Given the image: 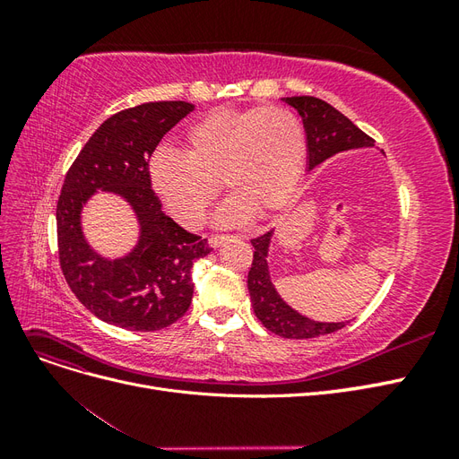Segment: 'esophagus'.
I'll return each instance as SVG.
<instances>
[{
  "mask_svg": "<svg viewBox=\"0 0 459 459\" xmlns=\"http://www.w3.org/2000/svg\"><path fill=\"white\" fill-rule=\"evenodd\" d=\"M224 241H228V235H211V238H208V243H211V247H220L221 243Z\"/></svg>",
  "mask_w": 459,
  "mask_h": 459,
  "instance_id": "1",
  "label": "esophagus"
}]
</instances>
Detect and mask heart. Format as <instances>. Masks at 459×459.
<instances>
[{"mask_svg":"<svg viewBox=\"0 0 459 459\" xmlns=\"http://www.w3.org/2000/svg\"><path fill=\"white\" fill-rule=\"evenodd\" d=\"M184 152H152L151 189L179 224L199 228L220 179L231 197L216 220L233 226L285 203L307 160V132L283 107L218 108L187 128Z\"/></svg>","mask_w":459,"mask_h":459,"instance_id":"heart-1","label":"heart"}]
</instances>
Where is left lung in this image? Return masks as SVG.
Listing matches in <instances>:
<instances>
[{"instance_id": "left-lung-1", "label": "left lung", "mask_w": 459, "mask_h": 459, "mask_svg": "<svg viewBox=\"0 0 459 459\" xmlns=\"http://www.w3.org/2000/svg\"><path fill=\"white\" fill-rule=\"evenodd\" d=\"M283 101L299 110L302 117L304 130H307L308 142V166L322 164L325 159L337 155L341 151L369 147L375 143L373 137L359 130L335 107L317 100V97L300 95V97H283ZM273 230L262 233L260 238L251 239L255 253L253 264L248 270L247 285L251 293L253 308L262 325L272 333L285 339H312L327 333H335L346 324H322L314 322L295 312L280 299L277 290L272 285L268 272V247Z\"/></svg>"}]
</instances>
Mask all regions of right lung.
<instances>
[{
	"label": "right lung",
	"mask_w": 459,
	"mask_h": 459,
	"mask_svg": "<svg viewBox=\"0 0 459 459\" xmlns=\"http://www.w3.org/2000/svg\"><path fill=\"white\" fill-rule=\"evenodd\" d=\"M191 110L186 101L120 110L93 132L65 176L57 203L61 270L76 299L110 325L157 331L178 322L193 299V262L212 251L162 212L147 172L164 134ZM97 188L118 192L141 220V243L120 261L101 259L81 235L79 211Z\"/></svg>",
	"instance_id": "add662e5"
}]
</instances>
